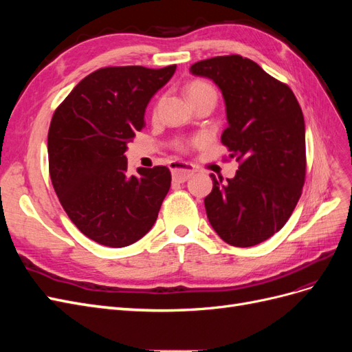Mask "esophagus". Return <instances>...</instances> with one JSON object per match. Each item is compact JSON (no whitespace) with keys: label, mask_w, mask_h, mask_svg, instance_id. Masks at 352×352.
I'll return each mask as SVG.
<instances>
[{"label":"esophagus","mask_w":352,"mask_h":352,"mask_svg":"<svg viewBox=\"0 0 352 352\" xmlns=\"http://www.w3.org/2000/svg\"><path fill=\"white\" fill-rule=\"evenodd\" d=\"M170 170H172L173 182H176V184L186 182V180L195 173V167L192 164L182 163V162L173 163L172 166H170Z\"/></svg>","instance_id":"34e87169"}]
</instances>
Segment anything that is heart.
<instances>
[{
	"label": "heart",
	"instance_id": "b5f03b06",
	"mask_svg": "<svg viewBox=\"0 0 352 352\" xmlns=\"http://www.w3.org/2000/svg\"><path fill=\"white\" fill-rule=\"evenodd\" d=\"M186 94L189 100H194V98H199V97H207V95H211V97H216V89L211 87V85L206 80H192L186 88ZM197 141H192V142H180L179 144V148H186L189 144H194Z\"/></svg>",
	"mask_w": 352,
	"mask_h": 352
}]
</instances>
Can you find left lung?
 <instances>
[{
	"label": "left lung",
	"instance_id": "obj_1",
	"mask_svg": "<svg viewBox=\"0 0 352 352\" xmlns=\"http://www.w3.org/2000/svg\"><path fill=\"white\" fill-rule=\"evenodd\" d=\"M190 73L220 88L229 123L221 144L239 163L226 182L210 175L207 217L229 245L252 247L285 226L301 197L307 167L302 110L286 83L238 54L198 61Z\"/></svg>",
	"mask_w": 352,
	"mask_h": 352
}]
</instances>
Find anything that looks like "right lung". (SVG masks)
Returning a JSON list of instances; mask_svg holds the SVG:
<instances>
[{"mask_svg":"<svg viewBox=\"0 0 352 352\" xmlns=\"http://www.w3.org/2000/svg\"><path fill=\"white\" fill-rule=\"evenodd\" d=\"M176 65L102 67L82 79L52 116L48 163L52 186L85 236L122 248L150 232L167 195L166 166L127 176L124 151L144 124L153 95Z\"/></svg>","mask_w":352,"mask_h":352,"instance_id":"add662e5","label":"right lung"}]
</instances>
